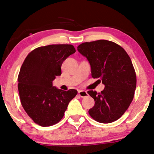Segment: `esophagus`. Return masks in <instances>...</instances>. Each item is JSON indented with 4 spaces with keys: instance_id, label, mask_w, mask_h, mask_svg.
I'll return each instance as SVG.
<instances>
[{
    "instance_id": "1",
    "label": "esophagus",
    "mask_w": 154,
    "mask_h": 154,
    "mask_svg": "<svg viewBox=\"0 0 154 154\" xmlns=\"http://www.w3.org/2000/svg\"><path fill=\"white\" fill-rule=\"evenodd\" d=\"M78 94H79L80 97L82 98H85L88 96V93H87V92L85 91H78Z\"/></svg>"
}]
</instances>
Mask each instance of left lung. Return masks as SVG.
Instances as JSON below:
<instances>
[{
  "instance_id": "1",
  "label": "left lung",
  "mask_w": 154,
  "mask_h": 154,
  "mask_svg": "<svg viewBox=\"0 0 154 154\" xmlns=\"http://www.w3.org/2000/svg\"><path fill=\"white\" fill-rule=\"evenodd\" d=\"M77 49L91 64L92 77L105 86L98 93L88 91L95 102L89 115L102 123L117 121L134 97L137 80L131 58L122 47L108 40L82 43Z\"/></svg>"
}]
</instances>
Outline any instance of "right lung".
Listing matches in <instances>:
<instances>
[{
  "instance_id": "1",
  "label": "right lung",
  "mask_w": 154,
  "mask_h": 154,
  "mask_svg": "<svg viewBox=\"0 0 154 154\" xmlns=\"http://www.w3.org/2000/svg\"><path fill=\"white\" fill-rule=\"evenodd\" d=\"M75 52L72 45L43 46L31 51L23 63L18 76L20 100L29 117L40 126L58 123L78 93L74 89L63 91L52 84L62 74L63 61Z\"/></svg>"
}]
</instances>
